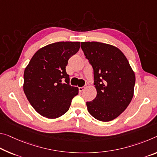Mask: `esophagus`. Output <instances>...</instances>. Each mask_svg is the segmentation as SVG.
I'll list each match as a JSON object with an SVG mask.
<instances>
[{"label": "esophagus", "instance_id": "esophagus-1", "mask_svg": "<svg viewBox=\"0 0 157 157\" xmlns=\"http://www.w3.org/2000/svg\"><path fill=\"white\" fill-rule=\"evenodd\" d=\"M85 88H86V86H82V87H79V91H83L84 89H85Z\"/></svg>", "mask_w": 157, "mask_h": 157}]
</instances>
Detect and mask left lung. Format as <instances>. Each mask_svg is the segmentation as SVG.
Returning a JSON list of instances; mask_svg holds the SVG:
<instances>
[{"label": "left lung", "instance_id": "1", "mask_svg": "<svg viewBox=\"0 0 157 157\" xmlns=\"http://www.w3.org/2000/svg\"><path fill=\"white\" fill-rule=\"evenodd\" d=\"M94 69L97 95L86 102L89 114L101 121L113 120L123 113L133 96L135 73L120 49L98 42L81 43Z\"/></svg>", "mask_w": 157, "mask_h": 157}]
</instances>
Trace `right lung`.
<instances>
[{
  "label": "right lung",
  "mask_w": 157,
  "mask_h": 157,
  "mask_svg": "<svg viewBox=\"0 0 157 157\" xmlns=\"http://www.w3.org/2000/svg\"><path fill=\"white\" fill-rule=\"evenodd\" d=\"M79 47V42L49 44L37 51L25 68L24 94L40 115L49 119L62 116L78 94V88L69 84L66 66ZM63 79L66 83H62Z\"/></svg>",
  "instance_id": "obj_1"
}]
</instances>
